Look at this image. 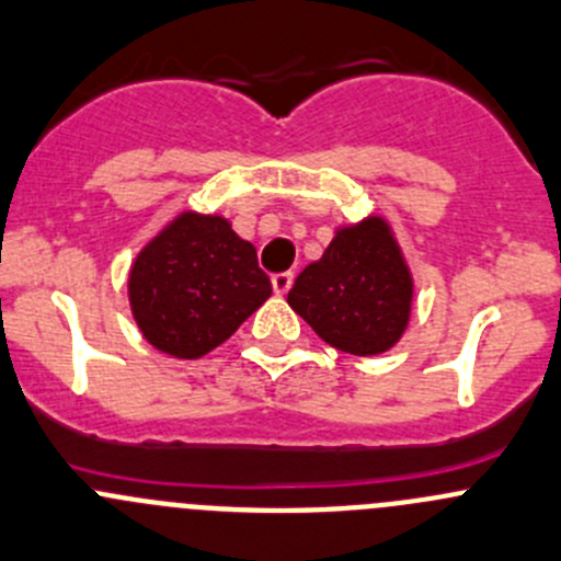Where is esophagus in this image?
<instances>
[{"label":"esophagus","instance_id":"esophagus-1","mask_svg":"<svg viewBox=\"0 0 561 561\" xmlns=\"http://www.w3.org/2000/svg\"><path fill=\"white\" fill-rule=\"evenodd\" d=\"M271 285H274L276 296H285V293L293 287V274H290V271H282V274H274V276H271Z\"/></svg>","mask_w":561,"mask_h":561}]
</instances>
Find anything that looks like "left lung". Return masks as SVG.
<instances>
[{
	"instance_id": "1",
	"label": "left lung",
	"mask_w": 561,
	"mask_h": 561,
	"mask_svg": "<svg viewBox=\"0 0 561 561\" xmlns=\"http://www.w3.org/2000/svg\"><path fill=\"white\" fill-rule=\"evenodd\" d=\"M413 282L383 219L336 232L318 263H309L287 304L314 334L353 356L394 345L411 314Z\"/></svg>"
}]
</instances>
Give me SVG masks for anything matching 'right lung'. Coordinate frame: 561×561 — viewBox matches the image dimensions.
<instances>
[{
	"instance_id": "1",
	"label": "right lung",
	"mask_w": 561,
	"mask_h": 561,
	"mask_svg": "<svg viewBox=\"0 0 561 561\" xmlns=\"http://www.w3.org/2000/svg\"><path fill=\"white\" fill-rule=\"evenodd\" d=\"M128 296L150 345L199 358L230 340L271 296V279L252 243L221 216L181 214L139 252Z\"/></svg>"
}]
</instances>
